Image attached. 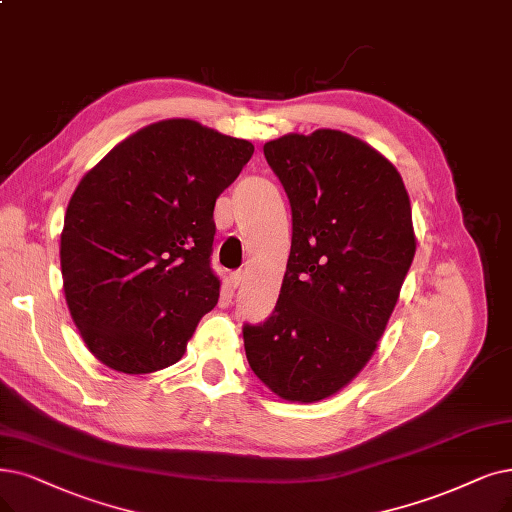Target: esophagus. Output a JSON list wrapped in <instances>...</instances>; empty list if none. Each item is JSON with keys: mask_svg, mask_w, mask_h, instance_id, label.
<instances>
[{"mask_svg": "<svg viewBox=\"0 0 512 512\" xmlns=\"http://www.w3.org/2000/svg\"><path fill=\"white\" fill-rule=\"evenodd\" d=\"M241 281H243V275H241V273H233V275H229V281H227L229 290H237L239 285H241Z\"/></svg>", "mask_w": 512, "mask_h": 512, "instance_id": "1", "label": "esophagus"}]
</instances>
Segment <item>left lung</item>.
<instances>
[{"mask_svg":"<svg viewBox=\"0 0 512 512\" xmlns=\"http://www.w3.org/2000/svg\"><path fill=\"white\" fill-rule=\"evenodd\" d=\"M292 206V250L273 315L243 325L252 372L271 391L315 403L349 384L378 349L416 254L397 168L340 132L264 145Z\"/></svg>","mask_w":512,"mask_h":512,"instance_id":"1","label":"left lung"}]
</instances>
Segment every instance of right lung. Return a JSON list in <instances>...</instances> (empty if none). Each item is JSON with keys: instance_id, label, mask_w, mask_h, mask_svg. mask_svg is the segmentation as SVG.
I'll list each match as a JSON object with an SVG mask.
<instances>
[{"instance_id": "add662e5", "label": "right lung", "mask_w": 512, "mask_h": 512, "mask_svg": "<svg viewBox=\"0 0 512 512\" xmlns=\"http://www.w3.org/2000/svg\"><path fill=\"white\" fill-rule=\"evenodd\" d=\"M254 145L193 119L121 140L79 180L60 233L73 323L115 372L151 374L187 351L220 296L210 269L218 195Z\"/></svg>"}]
</instances>
